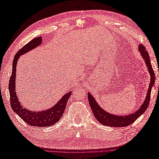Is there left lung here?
<instances>
[{
  "mask_svg": "<svg viewBox=\"0 0 159 159\" xmlns=\"http://www.w3.org/2000/svg\"><path fill=\"white\" fill-rule=\"evenodd\" d=\"M138 50L140 52L142 58H143L145 61V62L147 65V68H148L149 73L150 74L151 76L150 84L148 90H147L145 99L144 100L143 102L142 103V105H141L140 108L138 111L132 114L125 115V116H122V115H116L109 113L104 110V109L101 108L100 105L97 103L94 97L90 93H87V96H88L90 107L95 118L101 124L107 125V126L117 128L128 126V125L135 122L141 114H143L149 107L151 89L152 86L155 84V75L154 71H153L152 68L149 56L148 54V52L146 51L145 47L143 45L140 44L138 47Z\"/></svg>",
  "mask_w": 159,
  "mask_h": 159,
  "instance_id": "obj_1",
  "label": "left lung"
}]
</instances>
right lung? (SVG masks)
Instances as JSON below:
<instances>
[{
  "label": "right lung",
  "instance_id": "obj_1",
  "mask_svg": "<svg viewBox=\"0 0 159 159\" xmlns=\"http://www.w3.org/2000/svg\"><path fill=\"white\" fill-rule=\"evenodd\" d=\"M42 43V37H39L27 43L16 54L12 63V71L9 81L8 89L10 96V105L15 113L25 122L36 127H48L58 122L62 116L68 98L72 91L66 93L52 107L42 111H30L21 105L16 91V76L17 62L21 55H23L33 49L37 48Z\"/></svg>",
  "mask_w": 159,
  "mask_h": 159
}]
</instances>
